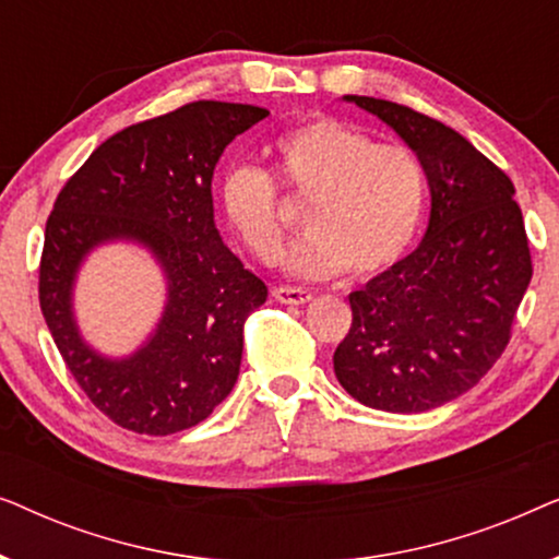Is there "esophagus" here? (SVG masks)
I'll use <instances>...</instances> for the list:
<instances>
[{
  "mask_svg": "<svg viewBox=\"0 0 559 559\" xmlns=\"http://www.w3.org/2000/svg\"><path fill=\"white\" fill-rule=\"evenodd\" d=\"M274 297H277L280 302L285 305H305L312 300V293L310 289H302V287H277L274 289Z\"/></svg>",
  "mask_w": 559,
  "mask_h": 559,
  "instance_id": "1",
  "label": "esophagus"
}]
</instances>
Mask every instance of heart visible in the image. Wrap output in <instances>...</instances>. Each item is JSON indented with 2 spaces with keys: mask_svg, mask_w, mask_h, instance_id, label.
<instances>
[{
  "mask_svg": "<svg viewBox=\"0 0 559 559\" xmlns=\"http://www.w3.org/2000/svg\"><path fill=\"white\" fill-rule=\"evenodd\" d=\"M285 186L305 198L308 236L295 241L282 266L302 280L384 272L400 262L423 224L427 180L423 163L402 144L373 142L333 117L312 119L274 142ZM221 211L251 254L272 262L285 239L277 188L254 165L228 167Z\"/></svg>",
  "mask_w": 559,
  "mask_h": 559,
  "instance_id": "b5f03b06",
  "label": "heart"
}]
</instances>
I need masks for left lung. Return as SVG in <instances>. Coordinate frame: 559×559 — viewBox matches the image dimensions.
<instances>
[{
  "instance_id": "1",
  "label": "left lung",
  "mask_w": 559,
  "mask_h": 559,
  "mask_svg": "<svg viewBox=\"0 0 559 559\" xmlns=\"http://www.w3.org/2000/svg\"><path fill=\"white\" fill-rule=\"evenodd\" d=\"M373 114L423 163L430 221L419 247L348 295L354 323L333 354L341 386L366 407L417 415L457 400L507 348L532 257L514 186L438 119L371 96Z\"/></svg>"
}]
</instances>
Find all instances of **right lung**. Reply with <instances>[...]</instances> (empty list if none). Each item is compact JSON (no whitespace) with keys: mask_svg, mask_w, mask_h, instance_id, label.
Returning <instances> with one entry per match:
<instances>
[{"mask_svg":"<svg viewBox=\"0 0 559 559\" xmlns=\"http://www.w3.org/2000/svg\"><path fill=\"white\" fill-rule=\"evenodd\" d=\"M270 117L262 106L193 102L121 129L60 190L45 226L40 308L73 379L106 417L140 435L203 423L239 379L243 320L266 285L221 239L211 180L226 144ZM106 242H134L164 272V316L127 357L82 338L72 295Z\"/></svg>","mask_w":559,"mask_h":559,"instance_id":"right-lung-1","label":"right lung"}]
</instances>
